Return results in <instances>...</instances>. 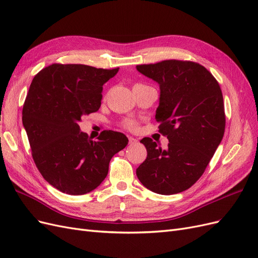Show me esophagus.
<instances>
[{
    "label": "esophagus",
    "instance_id": "1",
    "mask_svg": "<svg viewBox=\"0 0 258 258\" xmlns=\"http://www.w3.org/2000/svg\"><path fill=\"white\" fill-rule=\"evenodd\" d=\"M139 142V140L134 138V137H129V144L130 145H134V144H137Z\"/></svg>",
    "mask_w": 258,
    "mask_h": 258
}]
</instances>
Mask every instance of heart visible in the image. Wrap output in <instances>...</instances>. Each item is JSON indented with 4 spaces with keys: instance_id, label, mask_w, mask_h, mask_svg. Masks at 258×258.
<instances>
[{
    "instance_id": "obj_1",
    "label": "heart",
    "mask_w": 258,
    "mask_h": 258,
    "mask_svg": "<svg viewBox=\"0 0 258 258\" xmlns=\"http://www.w3.org/2000/svg\"><path fill=\"white\" fill-rule=\"evenodd\" d=\"M122 126H123L124 128H126V129L130 130V131H134V130H136L137 127H138V122H137L136 120L127 119V120H124V121L122 122Z\"/></svg>"
}]
</instances>
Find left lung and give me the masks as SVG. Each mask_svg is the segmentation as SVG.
Here are the masks:
<instances>
[{
	"label": "left lung",
	"instance_id": "1",
	"mask_svg": "<svg viewBox=\"0 0 258 258\" xmlns=\"http://www.w3.org/2000/svg\"><path fill=\"white\" fill-rule=\"evenodd\" d=\"M158 83L159 105L155 118L169 144L161 150L151 138H143L147 157L137 169L147 189L173 195L188 189L204 174L225 132L224 100L220 85L196 62L165 60L137 66Z\"/></svg>",
	"mask_w": 258,
	"mask_h": 258
}]
</instances>
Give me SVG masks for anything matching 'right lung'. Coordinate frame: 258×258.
I'll return each mask as SVG.
<instances>
[{
  "mask_svg": "<svg viewBox=\"0 0 258 258\" xmlns=\"http://www.w3.org/2000/svg\"><path fill=\"white\" fill-rule=\"evenodd\" d=\"M118 70L53 63L30 85L23 127L38 171L62 192L84 195L97 188L113 156L128 144L126 136L112 130L92 141L79 124L83 116L99 110L103 85Z\"/></svg>",
  "mask_w": 258,
  "mask_h": 258,
  "instance_id": "right-lung-1",
  "label": "right lung"
}]
</instances>
